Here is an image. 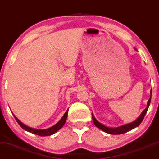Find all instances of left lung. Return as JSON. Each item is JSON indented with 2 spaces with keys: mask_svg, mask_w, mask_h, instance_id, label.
I'll return each mask as SVG.
<instances>
[{
  "mask_svg": "<svg viewBox=\"0 0 159 159\" xmlns=\"http://www.w3.org/2000/svg\"><path fill=\"white\" fill-rule=\"evenodd\" d=\"M151 94H152V91H150V99L148 100V106H147L145 109H144L143 112L141 114V115L139 116L138 119L136 120L134 122H131V123L124 125H122V126H120V127H118V128H108V127H106V126L100 123V122H98V120L95 119V118H94L93 114H92V120H93L94 124L95 125L96 127L100 128V130H103V131L106 132V133L109 134H113V135H117V134H125V133H126V132L129 131V130H130L134 129V128H135L136 127H137V126L139 125L140 123L142 122V120H143L144 116H145L147 111H148V107H149V106H150V100H151Z\"/></svg>",
  "mask_w": 159,
  "mask_h": 159,
  "instance_id": "8db88e82",
  "label": "left lung"
}]
</instances>
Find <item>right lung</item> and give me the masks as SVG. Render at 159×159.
<instances>
[{
  "label": "right lung",
  "instance_id": "right-lung-1",
  "mask_svg": "<svg viewBox=\"0 0 159 159\" xmlns=\"http://www.w3.org/2000/svg\"><path fill=\"white\" fill-rule=\"evenodd\" d=\"M67 114H68V109L66 111L65 114H64V116H62V118L60 120V121H59V122H57L55 125L52 126L51 128H48V129H44V130L34 129V128H30V127H29V126L25 125H24L23 122H21L20 121V120H18L15 115H14V116H15V120H17L18 124L20 125V126L22 128H23L25 130H27V131H29L31 134H37V135H39L40 136H51V135H52V134H55L56 131H58V130H59V129H61V128L63 127V125H65V122H66V120H67Z\"/></svg>",
  "mask_w": 159,
  "mask_h": 159
}]
</instances>
